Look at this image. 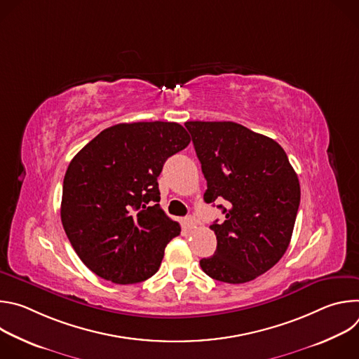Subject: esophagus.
<instances>
[{
  "label": "esophagus",
  "instance_id": "esophagus-1",
  "mask_svg": "<svg viewBox=\"0 0 359 359\" xmlns=\"http://www.w3.org/2000/svg\"><path fill=\"white\" fill-rule=\"evenodd\" d=\"M184 226H186L189 230L196 229V226H197V220H196L193 216H187V217L184 219Z\"/></svg>",
  "mask_w": 359,
  "mask_h": 359
}]
</instances>
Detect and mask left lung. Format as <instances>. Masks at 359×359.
<instances>
[{
    "label": "left lung",
    "instance_id": "1",
    "mask_svg": "<svg viewBox=\"0 0 359 359\" xmlns=\"http://www.w3.org/2000/svg\"><path fill=\"white\" fill-rule=\"evenodd\" d=\"M201 172L204 201L219 204L224 222L212 257L200 267L209 277L248 283L274 267L288 248L299 206V182L284 149L273 139L234 122H186Z\"/></svg>",
    "mask_w": 359,
    "mask_h": 359
}]
</instances>
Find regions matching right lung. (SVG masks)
I'll return each instance as SVG.
<instances>
[{"instance_id": "obj_1", "label": "right lung", "mask_w": 359, "mask_h": 359, "mask_svg": "<svg viewBox=\"0 0 359 359\" xmlns=\"http://www.w3.org/2000/svg\"><path fill=\"white\" fill-rule=\"evenodd\" d=\"M190 143L175 122L119 123L102 130L71 161L61 220L82 263L115 284L155 274L165 247L180 234L161 209L158 177Z\"/></svg>"}]
</instances>
